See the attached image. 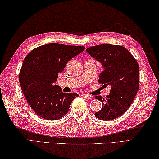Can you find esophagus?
I'll use <instances>...</instances> for the list:
<instances>
[{
	"instance_id": "34e87169",
	"label": "esophagus",
	"mask_w": 159,
	"mask_h": 159,
	"mask_svg": "<svg viewBox=\"0 0 159 159\" xmlns=\"http://www.w3.org/2000/svg\"><path fill=\"white\" fill-rule=\"evenodd\" d=\"M83 97L84 98H85L86 99H88V100H89V99H93V96H91V95H88V94H83Z\"/></svg>"
}]
</instances>
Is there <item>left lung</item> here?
Returning <instances> with one entry per match:
<instances>
[{"instance_id": "8db88e82", "label": "left lung", "mask_w": 159, "mask_h": 159, "mask_svg": "<svg viewBox=\"0 0 159 159\" xmlns=\"http://www.w3.org/2000/svg\"><path fill=\"white\" fill-rule=\"evenodd\" d=\"M86 51L102 66L98 82L111 87L105 98L95 97L102 103V109L95 116L104 121L119 117L129 109L139 89V65L121 46L100 44L87 48Z\"/></svg>"}]
</instances>
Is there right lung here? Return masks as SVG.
Here are the masks:
<instances>
[{"mask_svg":"<svg viewBox=\"0 0 159 159\" xmlns=\"http://www.w3.org/2000/svg\"><path fill=\"white\" fill-rule=\"evenodd\" d=\"M85 48L48 43L33 49L24 59L19 74L20 84L29 106L39 116L57 120L68 112L71 103L79 95L64 93L54 83L67 63Z\"/></svg>","mask_w":159,"mask_h":159,"instance_id":"right-lung-1","label":"right lung"}]
</instances>
